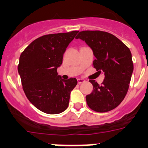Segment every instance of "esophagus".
I'll return each mask as SVG.
<instances>
[{
    "label": "esophagus",
    "mask_w": 148,
    "mask_h": 148,
    "mask_svg": "<svg viewBox=\"0 0 148 148\" xmlns=\"http://www.w3.org/2000/svg\"><path fill=\"white\" fill-rule=\"evenodd\" d=\"M84 82H85V81H84V79H82V78H78V79H77V83H78L79 84H82V83H84Z\"/></svg>",
    "instance_id": "1"
}]
</instances>
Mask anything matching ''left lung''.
<instances>
[{
  "label": "left lung",
  "instance_id": "left-lung-1",
  "mask_svg": "<svg viewBox=\"0 0 148 148\" xmlns=\"http://www.w3.org/2000/svg\"><path fill=\"white\" fill-rule=\"evenodd\" d=\"M76 39H81L91 47L96 58L93 66L105 74L100 85L89 80L93 91L86 96L87 104L98 112L112 110L121 103L129 88L134 71L131 52L117 37L106 32L82 31Z\"/></svg>",
  "mask_w": 148,
  "mask_h": 148
}]
</instances>
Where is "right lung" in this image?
Instances as JSON below:
<instances>
[{"mask_svg":"<svg viewBox=\"0 0 148 148\" xmlns=\"http://www.w3.org/2000/svg\"><path fill=\"white\" fill-rule=\"evenodd\" d=\"M78 31L45 35L35 39L21 53L18 66L27 99L47 114H58L68 107L70 95L77 81L63 80L57 67L66 47Z\"/></svg>","mask_w":148,"mask_h":148,"instance_id":"add662e5","label":"right lung"}]
</instances>
